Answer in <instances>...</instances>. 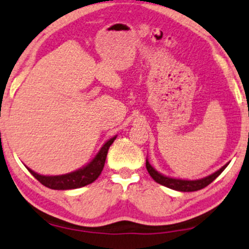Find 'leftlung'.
Masks as SVG:
<instances>
[{
  "mask_svg": "<svg viewBox=\"0 0 249 249\" xmlns=\"http://www.w3.org/2000/svg\"><path fill=\"white\" fill-rule=\"evenodd\" d=\"M229 166V163H226L225 166H223L219 170L214 172L211 175L206 176V178H199V179H181V178H168V176H164L162 174H160L158 170H155L153 167L151 166V163L148 162V160H146V168H147V172L149 175L152 176V178L154 179L155 182L161 185H164V187L170 188L173 190L178 191H183V193H189V191H197L205 188L206 185H209L211 182H213L218 176L220 175L221 173L224 172V169Z\"/></svg>",
  "mask_w": 249,
  "mask_h": 249,
  "instance_id": "obj_1",
  "label": "left lung"
}]
</instances>
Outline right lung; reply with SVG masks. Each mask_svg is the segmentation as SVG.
I'll use <instances>...</instances> for the list:
<instances>
[{
  "label": "right lung",
  "mask_w": 249,
  "mask_h": 249,
  "mask_svg": "<svg viewBox=\"0 0 249 249\" xmlns=\"http://www.w3.org/2000/svg\"><path fill=\"white\" fill-rule=\"evenodd\" d=\"M116 137H112L107 142L102 146L100 152L96 154V157L88 164H86L82 168L71 172L68 174H64V175H40L34 172L32 169H29V172L35 176L36 178L45 187L50 188V189L54 190H70V189H76V188L85 187L92 183L96 178L100 176V174L103 170L104 163H106V159L109 147L115 142Z\"/></svg>",
  "instance_id": "right-lung-1"
}]
</instances>
